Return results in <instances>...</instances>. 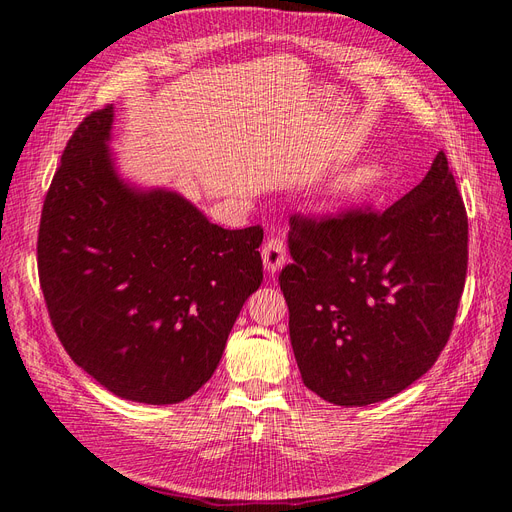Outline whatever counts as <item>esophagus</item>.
<instances>
[{"label": "esophagus", "mask_w": 512, "mask_h": 512, "mask_svg": "<svg viewBox=\"0 0 512 512\" xmlns=\"http://www.w3.org/2000/svg\"><path fill=\"white\" fill-rule=\"evenodd\" d=\"M262 262L267 273H277L286 265V243L280 237H271L262 245Z\"/></svg>", "instance_id": "1"}]
</instances>
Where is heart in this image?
Instances as JSON below:
<instances>
[{
  "label": "heart",
  "instance_id": "obj_1",
  "mask_svg": "<svg viewBox=\"0 0 512 512\" xmlns=\"http://www.w3.org/2000/svg\"><path fill=\"white\" fill-rule=\"evenodd\" d=\"M380 183V170L376 166H363L359 170H354L352 175H348L342 181V188L346 192H367L374 190Z\"/></svg>",
  "mask_w": 512,
  "mask_h": 512
}]
</instances>
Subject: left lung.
<instances>
[{
    "instance_id": "left-lung-1",
    "label": "left lung",
    "mask_w": 512,
    "mask_h": 512,
    "mask_svg": "<svg viewBox=\"0 0 512 512\" xmlns=\"http://www.w3.org/2000/svg\"><path fill=\"white\" fill-rule=\"evenodd\" d=\"M280 273L303 384L335 406L401 393L438 361L468 271V215L444 151L386 211L292 215Z\"/></svg>"
}]
</instances>
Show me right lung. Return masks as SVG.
Returning a JSON list of instances; mask_svg holds the SVG:
<instances>
[{
	"mask_svg": "<svg viewBox=\"0 0 512 512\" xmlns=\"http://www.w3.org/2000/svg\"><path fill=\"white\" fill-rule=\"evenodd\" d=\"M113 106L74 130L46 192L40 286L72 361L138 404L192 397L262 282V228L211 224L177 192L138 190L108 151Z\"/></svg>",
	"mask_w": 512,
	"mask_h": 512,
	"instance_id": "obj_1",
	"label": "right lung"
}]
</instances>
